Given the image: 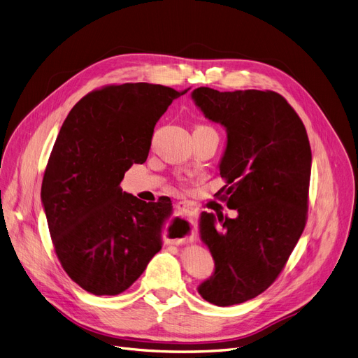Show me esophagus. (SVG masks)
Listing matches in <instances>:
<instances>
[{
    "mask_svg": "<svg viewBox=\"0 0 358 358\" xmlns=\"http://www.w3.org/2000/svg\"><path fill=\"white\" fill-rule=\"evenodd\" d=\"M175 208H176V211H178L180 215L187 217V218L192 220V217H194V209H192L191 206H189L186 202H178ZM178 243H182V240L178 241Z\"/></svg>",
    "mask_w": 358,
    "mask_h": 358,
    "instance_id": "esophagus-1",
    "label": "esophagus"
}]
</instances>
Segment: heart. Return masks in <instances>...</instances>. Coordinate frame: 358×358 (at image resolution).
<instances>
[{
    "label": "heart",
    "instance_id": "1",
    "mask_svg": "<svg viewBox=\"0 0 358 358\" xmlns=\"http://www.w3.org/2000/svg\"><path fill=\"white\" fill-rule=\"evenodd\" d=\"M202 127H203V125H202ZM208 129H209V127H208Z\"/></svg>",
    "mask_w": 358,
    "mask_h": 358
}]
</instances>
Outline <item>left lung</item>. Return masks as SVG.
Here are the masks:
<instances>
[{
	"label": "left lung",
	"mask_w": 358,
	"mask_h": 358,
	"mask_svg": "<svg viewBox=\"0 0 358 358\" xmlns=\"http://www.w3.org/2000/svg\"><path fill=\"white\" fill-rule=\"evenodd\" d=\"M192 101L225 129L220 175L236 218L202 213L199 237L214 273L198 286L217 306L253 299L276 280L306 222L312 153L305 125L273 91L220 92L196 88ZM218 192V194H221Z\"/></svg>",
	"instance_id": "obj_1"
}]
</instances>
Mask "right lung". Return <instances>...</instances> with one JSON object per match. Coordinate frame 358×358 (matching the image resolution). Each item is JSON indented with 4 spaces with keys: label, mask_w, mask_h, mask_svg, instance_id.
Returning a JSON list of instances; mask_svg holds the SVG:
<instances>
[{
    "label": "right lung",
    "mask_w": 358,
    "mask_h": 358,
    "mask_svg": "<svg viewBox=\"0 0 358 358\" xmlns=\"http://www.w3.org/2000/svg\"><path fill=\"white\" fill-rule=\"evenodd\" d=\"M182 94L147 82L102 88L75 105L57 134L41 205L62 267L94 295L129 289L162 250L172 202L147 203L120 183L145 162L156 122Z\"/></svg>",
    "instance_id": "1"
}]
</instances>
